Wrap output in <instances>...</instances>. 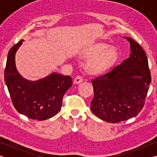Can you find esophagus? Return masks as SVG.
<instances>
[{"mask_svg": "<svg viewBox=\"0 0 157 157\" xmlns=\"http://www.w3.org/2000/svg\"><path fill=\"white\" fill-rule=\"evenodd\" d=\"M82 81H83V78H82V77L80 75H78L76 77L75 79H74V83L79 84V83H80V82H82Z\"/></svg>", "mask_w": 157, "mask_h": 157, "instance_id": "34e87169", "label": "esophagus"}]
</instances>
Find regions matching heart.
<instances>
[{
    "mask_svg": "<svg viewBox=\"0 0 157 157\" xmlns=\"http://www.w3.org/2000/svg\"><path fill=\"white\" fill-rule=\"evenodd\" d=\"M109 48L107 45H98L88 55L94 58L87 63V68L91 73L102 72L114 64L118 58V53L115 48ZM96 58H95L94 57Z\"/></svg>",
    "mask_w": 157,
    "mask_h": 157,
    "instance_id": "heart-1",
    "label": "heart"
}]
</instances>
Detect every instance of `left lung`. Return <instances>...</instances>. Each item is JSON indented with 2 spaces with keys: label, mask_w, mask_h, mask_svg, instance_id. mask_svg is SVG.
Returning a JSON list of instances; mask_svg holds the SVG:
<instances>
[{
  "label": "left lung",
  "mask_w": 157,
  "mask_h": 157,
  "mask_svg": "<svg viewBox=\"0 0 157 157\" xmlns=\"http://www.w3.org/2000/svg\"><path fill=\"white\" fill-rule=\"evenodd\" d=\"M131 54L108 73L93 79L92 112L108 123H117L139 114L151 82L148 61L143 48L129 37Z\"/></svg>",
  "instance_id": "left-lung-1"
}]
</instances>
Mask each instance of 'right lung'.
<instances>
[{"mask_svg":"<svg viewBox=\"0 0 157 157\" xmlns=\"http://www.w3.org/2000/svg\"><path fill=\"white\" fill-rule=\"evenodd\" d=\"M23 41L18 42L8 52L4 73L5 84L18 112L34 120H46L60 110L63 95L73 84L72 78L57 73L35 82L23 78L14 62L15 53Z\"/></svg>","mask_w":157,"mask_h":157,"instance_id":"add662e5","label":"right lung"}]
</instances>
